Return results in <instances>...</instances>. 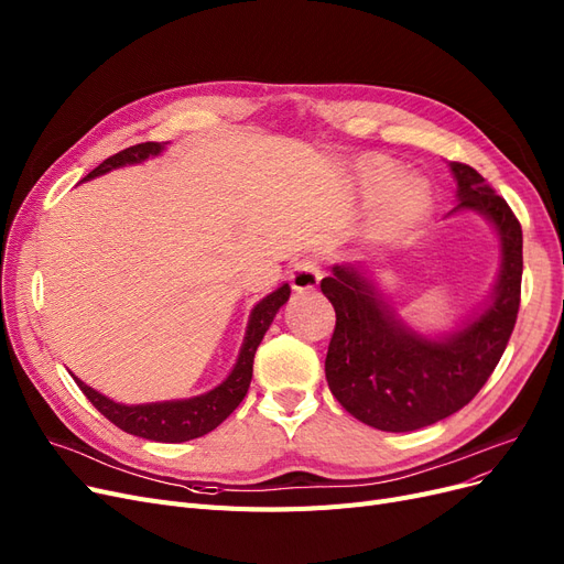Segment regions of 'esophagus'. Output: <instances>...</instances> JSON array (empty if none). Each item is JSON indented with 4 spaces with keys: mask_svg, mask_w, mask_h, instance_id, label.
<instances>
[{
    "mask_svg": "<svg viewBox=\"0 0 564 564\" xmlns=\"http://www.w3.org/2000/svg\"><path fill=\"white\" fill-rule=\"evenodd\" d=\"M321 281V262L314 258H302L295 262V267L290 269V283L297 290V293H304V290H316Z\"/></svg>",
    "mask_w": 564,
    "mask_h": 564,
    "instance_id": "obj_1",
    "label": "esophagus"
}]
</instances>
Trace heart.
Here are the masks:
<instances>
[{
  "label": "heart",
  "instance_id": "1",
  "mask_svg": "<svg viewBox=\"0 0 564 564\" xmlns=\"http://www.w3.org/2000/svg\"><path fill=\"white\" fill-rule=\"evenodd\" d=\"M365 185L369 191L379 193L377 204L371 212V232L379 237L404 235L419 223L430 206V193L425 183L419 178H400V170L392 162L377 158L365 164Z\"/></svg>",
  "mask_w": 564,
  "mask_h": 564
}]
</instances>
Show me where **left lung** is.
I'll list each match as a JSON object with an SVG mask.
<instances>
[{
    "label": "left lung",
    "mask_w": 564,
    "mask_h": 564,
    "mask_svg": "<svg viewBox=\"0 0 564 564\" xmlns=\"http://www.w3.org/2000/svg\"><path fill=\"white\" fill-rule=\"evenodd\" d=\"M457 208L486 214L502 239V276L492 304L444 341L415 337L390 316L356 269L335 267L321 281L337 325L325 358V377L339 404L365 425L411 432L444 421L486 386L511 339L523 279V229L505 197L474 166L451 162Z\"/></svg>",
    "instance_id": "1"
}]
</instances>
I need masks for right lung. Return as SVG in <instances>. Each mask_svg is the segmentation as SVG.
I'll list each match as a JSON object with an SVG mask.
<instances>
[{
	"label": "right lung",
	"mask_w": 564,
	"mask_h": 564,
	"mask_svg": "<svg viewBox=\"0 0 564 564\" xmlns=\"http://www.w3.org/2000/svg\"><path fill=\"white\" fill-rule=\"evenodd\" d=\"M162 149H164V141L162 143L145 141V143L130 145V149H124V151L104 160L86 178L107 174L122 164L141 162L145 158L158 155ZM288 297H290V285L285 283L276 290V293H271L253 308L246 339H243V348L239 352V360H237L232 373H229V377L216 390L199 394V398L183 400V402L124 406V404H116V402L107 400L104 394L88 388L76 377H74V381L78 383L83 394H86L90 404L104 415V419H109L122 432L143 436V440H151V442H164V444L197 440V436H204L206 432L216 430L246 398L250 379H253L256 350L264 337V332L269 329L271 321H274L276 311L288 302Z\"/></svg>",
	"instance_id": "1"
}]
</instances>
